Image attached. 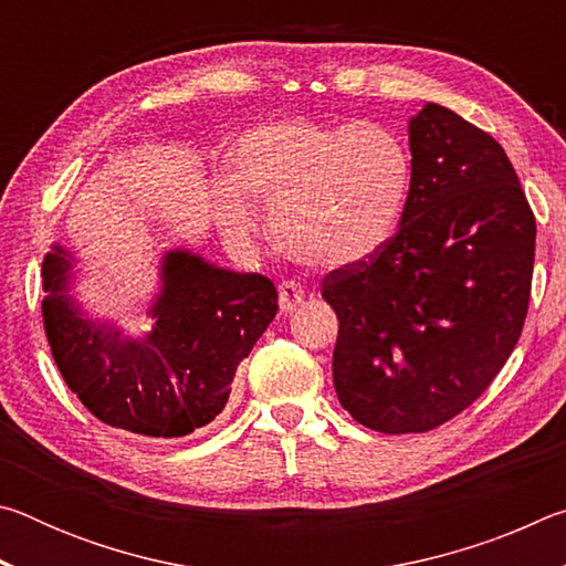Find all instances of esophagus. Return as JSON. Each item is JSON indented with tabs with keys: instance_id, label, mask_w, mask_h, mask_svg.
I'll list each match as a JSON object with an SVG mask.
<instances>
[{
	"instance_id": "34e87169",
	"label": "esophagus",
	"mask_w": 566,
	"mask_h": 566,
	"mask_svg": "<svg viewBox=\"0 0 566 566\" xmlns=\"http://www.w3.org/2000/svg\"><path fill=\"white\" fill-rule=\"evenodd\" d=\"M304 302V290L296 282H282L280 284V310L282 312H296Z\"/></svg>"
}]
</instances>
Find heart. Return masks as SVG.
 <instances>
[{"mask_svg":"<svg viewBox=\"0 0 566 566\" xmlns=\"http://www.w3.org/2000/svg\"><path fill=\"white\" fill-rule=\"evenodd\" d=\"M234 185L219 189L229 234L254 232L244 193L270 207L276 247L294 262L337 270L389 242L411 187V157L371 122L286 119L247 132L232 151Z\"/></svg>","mask_w":566,"mask_h":566,"instance_id":"b5f03b06","label":"heart"}]
</instances>
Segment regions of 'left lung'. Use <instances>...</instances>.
<instances>
[{"label": "left lung", "instance_id": "8db88e82", "mask_svg": "<svg viewBox=\"0 0 566 566\" xmlns=\"http://www.w3.org/2000/svg\"><path fill=\"white\" fill-rule=\"evenodd\" d=\"M409 149L397 234L322 280L339 405L385 434L429 432L482 397L522 337L534 270V212L500 142L427 104Z\"/></svg>", "mask_w": 566, "mask_h": 566}]
</instances>
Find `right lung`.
Here are the masks:
<instances>
[{
	"label": "right lung",
	"mask_w": 566,
	"mask_h": 566,
	"mask_svg": "<svg viewBox=\"0 0 566 566\" xmlns=\"http://www.w3.org/2000/svg\"><path fill=\"white\" fill-rule=\"evenodd\" d=\"M70 260L46 254L42 319L52 357L76 399L104 424L142 437H185L224 409L239 361L276 317V290L189 252H169L147 339H124L62 294Z\"/></svg>",
	"instance_id": "obj_1"
}]
</instances>
